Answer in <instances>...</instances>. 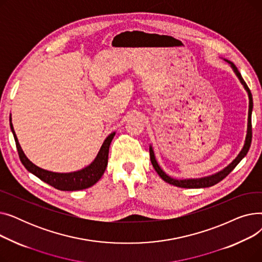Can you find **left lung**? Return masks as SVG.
Wrapping results in <instances>:
<instances>
[{
	"instance_id": "1",
	"label": "left lung",
	"mask_w": 262,
	"mask_h": 262,
	"mask_svg": "<svg viewBox=\"0 0 262 262\" xmlns=\"http://www.w3.org/2000/svg\"><path fill=\"white\" fill-rule=\"evenodd\" d=\"M232 68L233 72L236 73V75L238 76V78L240 79L241 84L243 85V87L245 88L247 94H249V100H250V105H249V119H247V132H246V137H245V142L243 145V148L241 149V152L239 153V155L236 157V159L233 160L229 166H227L224 170L220 171L213 175L207 176V177H202V178H193V180H175V178L170 177L169 175H167L164 173L161 168L159 167V164L155 158L154 155V150L152 148V146H149V158H150V162H152L153 167L155 169V171L158 173V175L162 178L164 182H167L170 185L176 186V187H181V188H207V187H211L217 183L221 182L224 178L233 170L237 164L246 156L247 152H249L251 143H252V112H253V96L251 93L250 88L247 87L246 82L244 81V79L242 78L240 72L238 71L237 67L233 64L231 61L226 60Z\"/></svg>"
}]
</instances>
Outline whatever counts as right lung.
Returning a JSON list of instances; mask_svg holds the SVG:
<instances>
[{
    "label": "right lung",
    "mask_w": 262,
    "mask_h": 262,
    "mask_svg": "<svg viewBox=\"0 0 262 262\" xmlns=\"http://www.w3.org/2000/svg\"><path fill=\"white\" fill-rule=\"evenodd\" d=\"M10 121V128L13 134V138H15L18 154L20 157V160L23 166L26 168V170L36 175L41 181L49 184L50 186L54 187L55 189H58L61 191H76V190H82L93 186L95 183H98L102 175L104 174L107 163H108V153H109V146L112 143L116 133H112L107 138L105 139L104 143L101 146L100 152L98 156L95 157L93 162L89 164L88 167L82 169L77 172L72 173H55L51 171H47L37 167L29 158H27L22 150L18 138L16 136L15 130H13V126Z\"/></svg>",
    "instance_id": "right-lung-1"
}]
</instances>
